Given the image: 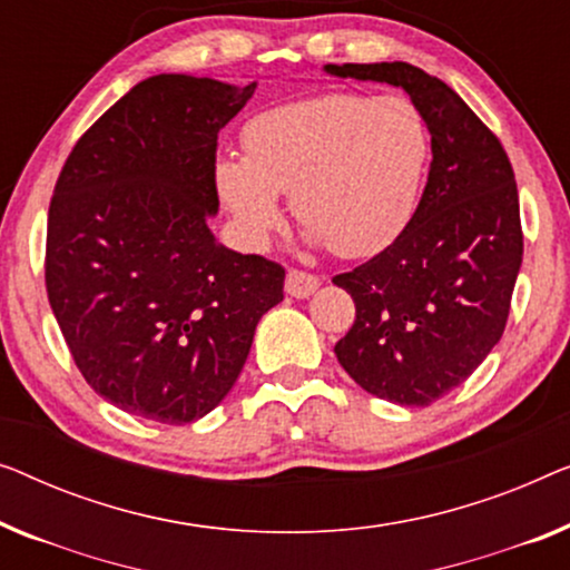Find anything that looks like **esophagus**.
<instances>
[{"instance_id": "1", "label": "esophagus", "mask_w": 570, "mask_h": 570, "mask_svg": "<svg viewBox=\"0 0 570 570\" xmlns=\"http://www.w3.org/2000/svg\"><path fill=\"white\" fill-rule=\"evenodd\" d=\"M321 279L316 275H308V272H301V269H291L285 277V291L287 295H293V298H308L318 291Z\"/></svg>"}]
</instances>
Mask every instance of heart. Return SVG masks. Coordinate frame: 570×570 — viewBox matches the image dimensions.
Instances as JSON below:
<instances>
[{
    "label": "heart",
    "mask_w": 570,
    "mask_h": 570,
    "mask_svg": "<svg viewBox=\"0 0 570 570\" xmlns=\"http://www.w3.org/2000/svg\"><path fill=\"white\" fill-rule=\"evenodd\" d=\"M244 159L220 154L213 183L246 242L267 244L291 195L305 238L346 259L385 249L414 213L426 134L401 95H321L272 107L244 128Z\"/></svg>",
    "instance_id": "b5f03b06"
}]
</instances>
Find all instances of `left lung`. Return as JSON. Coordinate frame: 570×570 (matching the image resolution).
Listing matches in <instances>:
<instances>
[{
	"label": "left lung",
	"mask_w": 570,
	"mask_h": 570,
	"mask_svg": "<svg viewBox=\"0 0 570 570\" xmlns=\"http://www.w3.org/2000/svg\"><path fill=\"white\" fill-rule=\"evenodd\" d=\"M324 71L401 87L432 136L426 187L406 228L377 257L334 277L357 308L334 346L340 365L377 399L429 406L504 334L522 267L514 171L478 115L416 66L326 63Z\"/></svg>",
	"instance_id": "obj_1"
}]
</instances>
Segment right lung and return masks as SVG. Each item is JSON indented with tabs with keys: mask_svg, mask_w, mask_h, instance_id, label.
I'll return each instance as SVG.
<instances>
[{
	"mask_svg": "<svg viewBox=\"0 0 570 570\" xmlns=\"http://www.w3.org/2000/svg\"><path fill=\"white\" fill-rule=\"evenodd\" d=\"M257 81L156 73L66 159L48 210L46 287L85 381L128 414L189 424L249 357L285 269L218 244V130Z\"/></svg>",
	"mask_w": 570,
	"mask_h": 570,
	"instance_id": "add662e5",
	"label": "right lung"
}]
</instances>
